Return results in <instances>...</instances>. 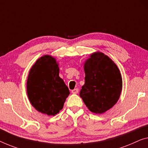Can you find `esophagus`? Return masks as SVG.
<instances>
[{"label": "esophagus", "instance_id": "esophagus-1", "mask_svg": "<svg viewBox=\"0 0 148 148\" xmlns=\"http://www.w3.org/2000/svg\"><path fill=\"white\" fill-rule=\"evenodd\" d=\"M78 91L79 90L78 88H75V89L72 90V94H77V93H78Z\"/></svg>", "mask_w": 148, "mask_h": 148}]
</instances>
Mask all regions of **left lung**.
I'll return each instance as SVG.
<instances>
[{
	"label": "left lung",
	"instance_id": "8db88e82",
	"mask_svg": "<svg viewBox=\"0 0 148 148\" xmlns=\"http://www.w3.org/2000/svg\"><path fill=\"white\" fill-rule=\"evenodd\" d=\"M85 84L80 96L90 111L103 114L112 108L120 98L122 78L115 63L102 52L90 55L85 62Z\"/></svg>",
	"mask_w": 148,
	"mask_h": 148
}]
</instances>
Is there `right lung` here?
<instances>
[{"label": "right lung", "instance_id": "add662e5", "mask_svg": "<svg viewBox=\"0 0 148 148\" xmlns=\"http://www.w3.org/2000/svg\"><path fill=\"white\" fill-rule=\"evenodd\" d=\"M26 90L32 106L48 116L59 113L70 94L68 88L59 76L58 62L50 55L40 57L32 66Z\"/></svg>", "mask_w": 148, "mask_h": 148}]
</instances>
